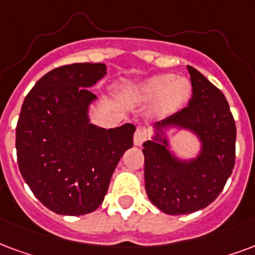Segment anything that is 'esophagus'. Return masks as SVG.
Instances as JSON below:
<instances>
[{
  "mask_svg": "<svg viewBox=\"0 0 255 255\" xmlns=\"http://www.w3.org/2000/svg\"><path fill=\"white\" fill-rule=\"evenodd\" d=\"M148 137V132H147L146 128L143 127H137L136 131H135V135H133V143L136 146H140L144 140Z\"/></svg>",
  "mask_w": 255,
  "mask_h": 255,
  "instance_id": "34e87169",
  "label": "esophagus"
}]
</instances>
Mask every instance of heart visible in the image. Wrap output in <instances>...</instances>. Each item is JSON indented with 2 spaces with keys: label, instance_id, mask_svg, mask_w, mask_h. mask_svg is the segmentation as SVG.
I'll list each match as a JSON object with an SVG mask.
<instances>
[{
  "label": "heart",
  "instance_id": "1",
  "mask_svg": "<svg viewBox=\"0 0 255 255\" xmlns=\"http://www.w3.org/2000/svg\"><path fill=\"white\" fill-rule=\"evenodd\" d=\"M143 100H156V108L162 113H170L182 107L190 96L189 81L171 74L151 77L137 90Z\"/></svg>",
  "mask_w": 255,
  "mask_h": 255
}]
</instances>
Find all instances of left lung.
I'll use <instances>...</instances> for the list:
<instances>
[{
	"label": "left lung",
	"mask_w": 255,
	"mask_h": 255,
	"mask_svg": "<svg viewBox=\"0 0 255 255\" xmlns=\"http://www.w3.org/2000/svg\"><path fill=\"white\" fill-rule=\"evenodd\" d=\"M192 82L189 105L156 124L190 129L203 148L197 159L180 162L167 140L143 144L146 192L152 204L167 215H186L205 208L223 190L235 165L237 127L227 100L200 71L188 66Z\"/></svg>",
	"instance_id": "obj_1"
}]
</instances>
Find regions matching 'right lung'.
<instances>
[{"label": "right lung", "mask_w": 255, "mask_h": 255, "mask_svg": "<svg viewBox=\"0 0 255 255\" xmlns=\"http://www.w3.org/2000/svg\"><path fill=\"white\" fill-rule=\"evenodd\" d=\"M107 74L104 63H73L51 70L24 100L16 127L17 163L32 193L52 212L90 214L108 192L126 150L133 144V124L96 127L88 88Z\"/></svg>", "instance_id": "add662e5"}]
</instances>
